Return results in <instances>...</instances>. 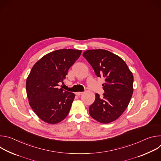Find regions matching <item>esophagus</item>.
<instances>
[{
  "mask_svg": "<svg viewBox=\"0 0 161 161\" xmlns=\"http://www.w3.org/2000/svg\"><path fill=\"white\" fill-rule=\"evenodd\" d=\"M83 93H84V92H76V94L77 96H81V95L83 94Z\"/></svg>",
  "mask_w": 161,
  "mask_h": 161,
  "instance_id": "1",
  "label": "esophagus"
}]
</instances>
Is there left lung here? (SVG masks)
I'll list each match as a JSON object with an SVG mask.
<instances>
[{
    "label": "left lung",
    "mask_w": 161,
    "mask_h": 161,
    "mask_svg": "<svg viewBox=\"0 0 161 161\" xmlns=\"http://www.w3.org/2000/svg\"><path fill=\"white\" fill-rule=\"evenodd\" d=\"M83 56L96 76L105 81L103 97L96 94L95 101L89 107L90 116L102 124L116 120L127 108L133 94L132 72L119 56L106 50H86Z\"/></svg>",
    "instance_id": "obj_1"
}]
</instances>
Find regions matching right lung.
Wrapping results in <instances>:
<instances>
[{
  "label": "right lung",
  "instance_id": "obj_1",
  "mask_svg": "<svg viewBox=\"0 0 161 161\" xmlns=\"http://www.w3.org/2000/svg\"><path fill=\"white\" fill-rule=\"evenodd\" d=\"M81 50L62 49L43 56L32 67L26 81L29 104L46 123L62 121L70 111L74 93L58 88L67 71L80 57Z\"/></svg>",
  "mask_w": 161,
  "mask_h": 161
}]
</instances>
